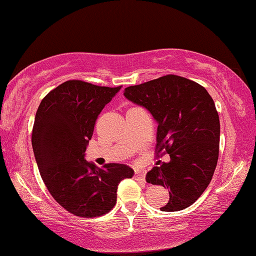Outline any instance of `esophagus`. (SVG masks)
I'll return each instance as SVG.
<instances>
[{
	"label": "esophagus",
	"instance_id": "obj_1",
	"mask_svg": "<svg viewBox=\"0 0 256 256\" xmlns=\"http://www.w3.org/2000/svg\"><path fill=\"white\" fill-rule=\"evenodd\" d=\"M134 178L136 179V180H139V182H144V178H146V171L141 170V169L136 170Z\"/></svg>",
	"mask_w": 256,
	"mask_h": 256
}]
</instances>
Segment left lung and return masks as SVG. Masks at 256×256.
Returning a JSON list of instances; mask_svg holds the SVG:
<instances>
[{"instance_id":"left-lung-1","label":"left lung","mask_w":256,"mask_h":256,"mask_svg":"<svg viewBox=\"0 0 256 256\" xmlns=\"http://www.w3.org/2000/svg\"><path fill=\"white\" fill-rule=\"evenodd\" d=\"M124 96L142 106L158 122L156 154L170 161L154 166L146 182L169 190L162 212H178L204 192L216 169L220 152V118L204 87L176 74H166L126 87Z\"/></svg>"}]
</instances>
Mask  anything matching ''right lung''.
<instances>
[{"instance_id": "right-lung-1", "label": "right lung", "mask_w": 256, "mask_h": 256, "mask_svg": "<svg viewBox=\"0 0 256 256\" xmlns=\"http://www.w3.org/2000/svg\"><path fill=\"white\" fill-rule=\"evenodd\" d=\"M120 88L68 80L38 108L32 147L41 178L56 202L76 216L109 212L116 204L118 184L134 174L125 164L98 168L84 158L98 116Z\"/></svg>"}]
</instances>
